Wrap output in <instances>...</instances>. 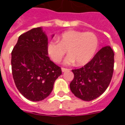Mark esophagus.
Instances as JSON below:
<instances>
[{"label":"esophagus","instance_id":"esophagus-1","mask_svg":"<svg viewBox=\"0 0 125 125\" xmlns=\"http://www.w3.org/2000/svg\"><path fill=\"white\" fill-rule=\"evenodd\" d=\"M68 69H66V68H62V72H65L66 71H68Z\"/></svg>","mask_w":125,"mask_h":125}]
</instances>
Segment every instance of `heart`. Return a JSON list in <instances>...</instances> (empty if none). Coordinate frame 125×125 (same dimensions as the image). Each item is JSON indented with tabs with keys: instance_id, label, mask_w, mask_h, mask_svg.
<instances>
[{
	"instance_id": "1",
	"label": "heart",
	"mask_w": 125,
	"mask_h": 125,
	"mask_svg": "<svg viewBox=\"0 0 125 125\" xmlns=\"http://www.w3.org/2000/svg\"><path fill=\"white\" fill-rule=\"evenodd\" d=\"M98 47V39L91 32L65 31L58 36L57 40H51L47 44V53L55 63H59L68 51L63 61L65 65H83L94 57Z\"/></svg>"
}]
</instances>
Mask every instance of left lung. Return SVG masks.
<instances>
[{"instance_id": "obj_1", "label": "left lung", "mask_w": 125, "mask_h": 125, "mask_svg": "<svg viewBox=\"0 0 125 125\" xmlns=\"http://www.w3.org/2000/svg\"><path fill=\"white\" fill-rule=\"evenodd\" d=\"M115 53L110 46L102 47L84 67L73 70L70 90L76 97L90 101L102 94L113 77Z\"/></svg>"}]
</instances>
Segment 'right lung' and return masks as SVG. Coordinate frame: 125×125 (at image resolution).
Returning <instances> with one entry per match:
<instances>
[{"mask_svg": "<svg viewBox=\"0 0 125 125\" xmlns=\"http://www.w3.org/2000/svg\"><path fill=\"white\" fill-rule=\"evenodd\" d=\"M47 43L42 27L32 29L19 36L11 53L15 85L23 96L34 102L48 96L55 80L62 74L61 68L48 57Z\"/></svg>", "mask_w": 125, "mask_h": 125, "instance_id": "1", "label": "right lung"}]
</instances>
